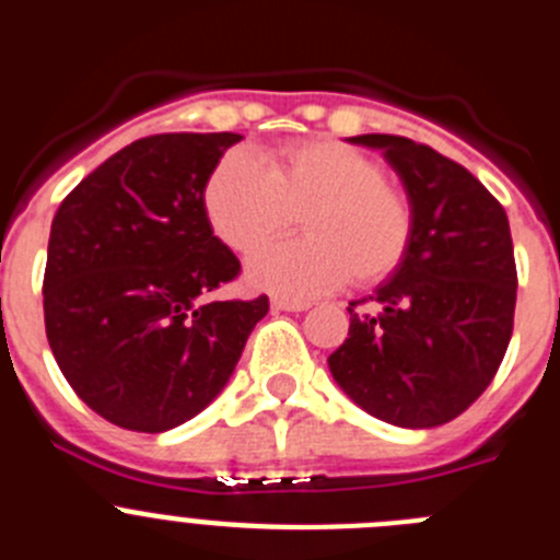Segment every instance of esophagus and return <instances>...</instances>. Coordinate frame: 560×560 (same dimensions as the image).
<instances>
[{
  "label": "esophagus",
  "instance_id": "esophagus-1",
  "mask_svg": "<svg viewBox=\"0 0 560 560\" xmlns=\"http://www.w3.org/2000/svg\"><path fill=\"white\" fill-rule=\"evenodd\" d=\"M271 308L275 311H308L311 303H305V300H285V296H275V300H271Z\"/></svg>",
  "mask_w": 560,
  "mask_h": 560
}]
</instances>
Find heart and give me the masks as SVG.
<instances>
[{
    "label": "heart",
    "instance_id": "b5f03b06",
    "mask_svg": "<svg viewBox=\"0 0 560 560\" xmlns=\"http://www.w3.org/2000/svg\"><path fill=\"white\" fill-rule=\"evenodd\" d=\"M212 232L241 255L264 249L303 219L305 235L252 257L246 277L285 300L375 285L398 271L415 235L407 190L370 153L339 140H294L257 162L230 153L205 187Z\"/></svg>",
    "mask_w": 560,
    "mask_h": 560
}]
</instances>
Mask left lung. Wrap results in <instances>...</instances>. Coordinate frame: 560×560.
Returning a JSON list of instances; mask_svg holds the SVG:
<instances>
[{"label": "left lung", "instance_id": "left-lung-1", "mask_svg": "<svg viewBox=\"0 0 560 560\" xmlns=\"http://www.w3.org/2000/svg\"><path fill=\"white\" fill-rule=\"evenodd\" d=\"M378 148L415 207V235L393 280L350 303L348 339L328 368L373 418L404 429L448 423L488 389L516 311V260L504 207L474 173L423 142L361 133ZM364 303V300H361Z\"/></svg>", "mask_w": 560, "mask_h": 560}]
</instances>
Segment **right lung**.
I'll list each match as a JSON object with an SVG mask.
<instances>
[{"instance_id": "1", "label": "right lung", "mask_w": 560, "mask_h": 560, "mask_svg": "<svg viewBox=\"0 0 560 560\" xmlns=\"http://www.w3.org/2000/svg\"><path fill=\"white\" fill-rule=\"evenodd\" d=\"M241 133H153L69 192L49 230L47 341L69 387L131 432H167L210 404L269 296L210 300L241 275L205 210Z\"/></svg>"}]
</instances>
